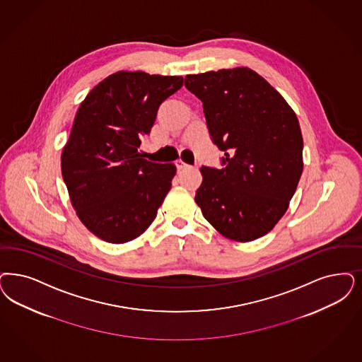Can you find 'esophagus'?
I'll use <instances>...</instances> for the list:
<instances>
[{
  "mask_svg": "<svg viewBox=\"0 0 362 362\" xmlns=\"http://www.w3.org/2000/svg\"><path fill=\"white\" fill-rule=\"evenodd\" d=\"M176 168L179 170V171H182V170H186V168H188L189 165L188 164H186V163L183 162V160H176Z\"/></svg>",
  "mask_w": 362,
  "mask_h": 362,
  "instance_id": "obj_1",
  "label": "esophagus"
}]
</instances>
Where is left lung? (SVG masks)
Segmentation results:
<instances>
[{
	"label": "left lung",
	"instance_id": "1",
	"mask_svg": "<svg viewBox=\"0 0 362 362\" xmlns=\"http://www.w3.org/2000/svg\"><path fill=\"white\" fill-rule=\"evenodd\" d=\"M203 103L222 167L203 165L195 202L222 235L250 242L284 216L303 170L298 119L274 88L249 68L187 75Z\"/></svg>",
	"mask_w": 362,
	"mask_h": 362
}]
</instances>
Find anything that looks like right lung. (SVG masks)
Returning a JSON list of instances; mask_svg holds the SVG:
<instances>
[{
    "label": "right lung",
    "instance_id": "right-lung-1",
    "mask_svg": "<svg viewBox=\"0 0 362 362\" xmlns=\"http://www.w3.org/2000/svg\"><path fill=\"white\" fill-rule=\"evenodd\" d=\"M183 86L180 76L116 72L88 93L62 155V173L77 216L110 243L143 234L171 188L173 163L139 152L163 101Z\"/></svg>",
    "mask_w": 362,
    "mask_h": 362
}]
</instances>
